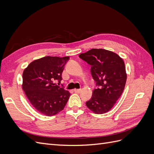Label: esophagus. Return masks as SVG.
<instances>
[{"mask_svg":"<svg viewBox=\"0 0 154 154\" xmlns=\"http://www.w3.org/2000/svg\"><path fill=\"white\" fill-rule=\"evenodd\" d=\"M74 92L76 93H80L81 92V89H74Z\"/></svg>","mask_w":154,"mask_h":154,"instance_id":"obj_1","label":"esophagus"}]
</instances>
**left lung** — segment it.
Returning <instances> with one entry per match:
<instances>
[{"instance_id":"left-lung-1","label":"left lung","mask_w":154,"mask_h":154,"mask_svg":"<svg viewBox=\"0 0 154 154\" xmlns=\"http://www.w3.org/2000/svg\"><path fill=\"white\" fill-rule=\"evenodd\" d=\"M79 57L91 65L92 76L98 86L86 105L95 114L106 113L124 91L127 73L123 60L112 51L103 49H92Z\"/></svg>"}]
</instances>
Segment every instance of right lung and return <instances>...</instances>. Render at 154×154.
Here are the masks:
<instances>
[{"label": "right lung", "mask_w": 154, "mask_h": 154, "mask_svg": "<svg viewBox=\"0 0 154 154\" xmlns=\"http://www.w3.org/2000/svg\"><path fill=\"white\" fill-rule=\"evenodd\" d=\"M69 57H45L29 64L22 74V89L35 109L48 116L62 111L71 95L55 83L62 74Z\"/></svg>", "instance_id": "obj_1"}]
</instances>
